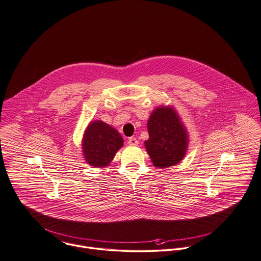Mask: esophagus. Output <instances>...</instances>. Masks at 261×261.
Returning <instances> with one entry per match:
<instances>
[{
    "mask_svg": "<svg viewBox=\"0 0 261 261\" xmlns=\"http://www.w3.org/2000/svg\"><path fill=\"white\" fill-rule=\"evenodd\" d=\"M128 144L131 146H136L138 144V140L135 137H130L128 139Z\"/></svg>",
    "mask_w": 261,
    "mask_h": 261,
    "instance_id": "obj_1",
    "label": "esophagus"
}]
</instances>
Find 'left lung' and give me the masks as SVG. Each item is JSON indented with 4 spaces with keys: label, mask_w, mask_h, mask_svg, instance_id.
Instances as JSON below:
<instances>
[{
    "label": "left lung",
    "mask_w": 261,
    "mask_h": 261,
    "mask_svg": "<svg viewBox=\"0 0 261 261\" xmlns=\"http://www.w3.org/2000/svg\"><path fill=\"white\" fill-rule=\"evenodd\" d=\"M147 129L149 138L144 141V146L154 167L166 169L184 159L189 136L174 107L155 108L147 121Z\"/></svg>",
    "instance_id": "8db88e82"
}]
</instances>
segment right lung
I'll use <instances>...</instances> for the list:
<instances>
[{
    "instance_id": "add662e5",
    "label": "right lung",
    "mask_w": 261,
    "mask_h": 261,
    "mask_svg": "<svg viewBox=\"0 0 261 261\" xmlns=\"http://www.w3.org/2000/svg\"><path fill=\"white\" fill-rule=\"evenodd\" d=\"M121 134L109 124L96 120L86 127L82 138V152L85 162L93 168L110 166L117 151L123 146Z\"/></svg>"
}]
</instances>
